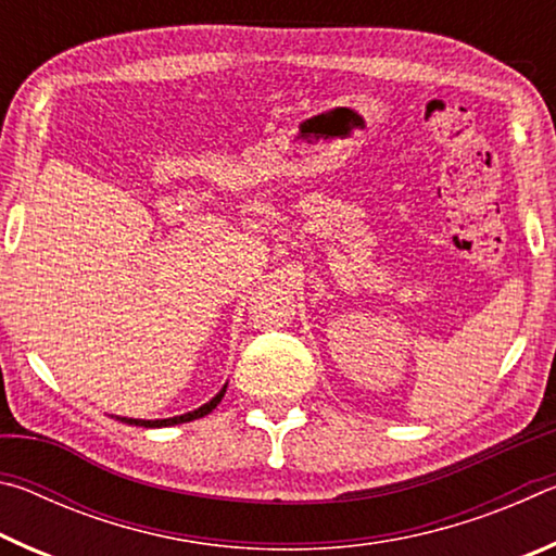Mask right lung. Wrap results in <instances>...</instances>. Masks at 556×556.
Returning <instances> with one entry per match:
<instances>
[{
  "label": "right lung",
  "mask_w": 556,
  "mask_h": 556,
  "mask_svg": "<svg viewBox=\"0 0 556 556\" xmlns=\"http://www.w3.org/2000/svg\"><path fill=\"white\" fill-rule=\"evenodd\" d=\"M228 388V384H225ZM225 388L215 394V397L211 402H205L203 407L193 409V412H186V414H178V417H168V419H129V417H117L119 421H125V425H135V427H149V429H159V427H174V425H186V421H193V419H201L205 417V414H211L215 407H218L223 394H225Z\"/></svg>",
  "instance_id": "right-lung-1"
}]
</instances>
